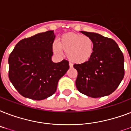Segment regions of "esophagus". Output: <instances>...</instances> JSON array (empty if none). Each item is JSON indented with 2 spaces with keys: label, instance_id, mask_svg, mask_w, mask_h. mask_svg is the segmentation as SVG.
I'll return each mask as SVG.
<instances>
[{
  "label": "esophagus",
  "instance_id": "1",
  "mask_svg": "<svg viewBox=\"0 0 131 131\" xmlns=\"http://www.w3.org/2000/svg\"><path fill=\"white\" fill-rule=\"evenodd\" d=\"M73 64L71 62H69V67L72 68V67H73Z\"/></svg>",
  "mask_w": 131,
  "mask_h": 131
}]
</instances>
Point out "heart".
<instances>
[{
	"instance_id": "b5f03b06",
	"label": "heart",
	"mask_w": 131,
	"mask_h": 131,
	"mask_svg": "<svg viewBox=\"0 0 131 131\" xmlns=\"http://www.w3.org/2000/svg\"><path fill=\"white\" fill-rule=\"evenodd\" d=\"M52 48L56 53H60L62 49L72 62L82 64L88 61L93 54L94 42L89 37L68 33L60 38L59 45L53 43Z\"/></svg>"
}]
</instances>
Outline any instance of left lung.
I'll return each mask as SVG.
<instances>
[{"label":"left lung","mask_w":131,"mask_h":131,"mask_svg":"<svg viewBox=\"0 0 131 131\" xmlns=\"http://www.w3.org/2000/svg\"><path fill=\"white\" fill-rule=\"evenodd\" d=\"M94 42V52L90 59L82 64H75L78 71L75 84L85 95L99 98L114 92L124 75V58L114 40L99 34L81 31Z\"/></svg>","instance_id":"8db88e82"}]
</instances>
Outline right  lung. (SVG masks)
Returning a JSON list of instances; mask_svg holds the SVG:
<instances>
[{
    "label": "right lung",
    "mask_w": 131,
    "mask_h": 131,
    "mask_svg": "<svg viewBox=\"0 0 131 131\" xmlns=\"http://www.w3.org/2000/svg\"><path fill=\"white\" fill-rule=\"evenodd\" d=\"M53 30L19 41L9 55V78L21 96L43 100L55 93L59 80L69 69L63 60L53 62Z\"/></svg>",
    "instance_id": "obj_1"
}]
</instances>
